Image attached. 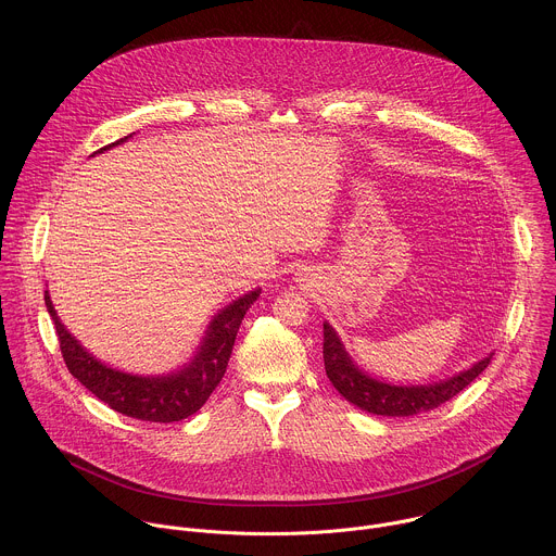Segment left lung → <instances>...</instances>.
Returning <instances> with one entry per match:
<instances>
[{"label": "left lung", "mask_w": 556, "mask_h": 556, "mask_svg": "<svg viewBox=\"0 0 556 556\" xmlns=\"http://www.w3.org/2000/svg\"><path fill=\"white\" fill-rule=\"evenodd\" d=\"M490 357L492 353L481 357L471 368L434 383L396 386L364 372L344 349L338 331L327 320L323 323V359L327 379L340 396L372 415L408 417L432 410L450 397L460 394L471 381H476L490 364Z\"/></svg>", "instance_id": "obj_1"}]
</instances>
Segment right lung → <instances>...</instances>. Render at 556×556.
Wrapping results in <instances>:
<instances>
[{
    "mask_svg": "<svg viewBox=\"0 0 556 556\" xmlns=\"http://www.w3.org/2000/svg\"><path fill=\"white\" fill-rule=\"evenodd\" d=\"M132 135L93 152L91 156L126 143ZM258 295L261 289H252L227 304L223 311H218L210 320L205 336L192 357L184 366L166 375H132L106 366L104 362L93 357L68 331L62 318L58 317L49 291H45V304L55 323L64 362L83 388H87L93 396L100 397L104 404L122 415L141 421L170 424L194 415L218 388L227 372L241 318L258 300Z\"/></svg>",
    "mask_w": 556,
    "mask_h": 556,
    "instance_id": "1",
    "label": "right lung"
}]
</instances>
